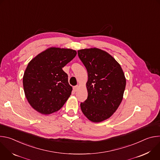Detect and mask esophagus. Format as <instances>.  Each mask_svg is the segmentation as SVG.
<instances>
[{"label": "esophagus", "instance_id": "34e87169", "mask_svg": "<svg viewBox=\"0 0 160 160\" xmlns=\"http://www.w3.org/2000/svg\"><path fill=\"white\" fill-rule=\"evenodd\" d=\"M78 88H79L78 85H76V86L73 87V90H74V91H75V92H76V91H77V90H78Z\"/></svg>", "mask_w": 160, "mask_h": 160}]
</instances>
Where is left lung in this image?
Returning <instances> with one entry per match:
<instances>
[{
    "mask_svg": "<svg viewBox=\"0 0 160 160\" xmlns=\"http://www.w3.org/2000/svg\"><path fill=\"white\" fill-rule=\"evenodd\" d=\"M88 73V98L81 102L83 115L98 123L110 118L123 99L126 78L120 64L107 52L98 48L78 51Z\"/></svg>",
    "mask_w": 160,
    "mask_h": 160,
    "instance_id": "8db88e82",
    "label": "left lung"
}]
</instances>
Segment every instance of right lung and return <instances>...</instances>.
<instances>
[{"mask_svg":"<svg viewBox=\"0 0 160 160\" xmlns=\"http://www.w3.org/2000/svg\"><path fill=\"white\" fill-rule=\"evenodd\" d=\"M76 55L75 50L53 47L29 62L22 84L27 101L37 112L43 115L56 112L69 98L72 87L62 68Z\"/></svg>","mask_w":160,"mask_h":160,"instance_id":"add662e5","label":"right lung"}]
</instances>
